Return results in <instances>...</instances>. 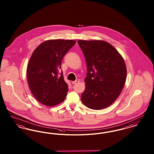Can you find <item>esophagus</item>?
Instances as JSON below:
<instances>
[{"label":"esophagus","mask_w":154,"mask_h":154,"mask_svg":"<svg viewBox=\"0 0 154 154\" xmlns=\"http://www.w3.org/2000/svg\"><path fill=\"white\" fill-rule=\"evenodd\" d=\"M79 81H80L79 80H76L74 81H72V83L73 84H77V83H79Z\"/></svg>","instance_id":"esophagus-1"}]
</instances>
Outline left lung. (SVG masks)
Instances as JSON below:
<instances>
[{
  "label": "left lung",
  "instance_id": "left-lung-1",
  "mask_svg": "<svg viewBox=\"0 0 154 154\" xmlns=\"http://www.w3.org/2000/svg\"><path fill=\"white\" fill-rule=\"evenodd\" d=\"M87 66L82 103L93 110H101L114 102L126 79L124 59L111 45L103 40H78Z\"/></svg>",
  "mask_w": 154,
  "mask_h": 154
}]
</instances>
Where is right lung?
<instances>
[{"label":"right lung","mask_w":154,"mask_h":154,"mask_svg":"<svg viewBox=\"0 0 154 154\" xmlns=\"http://www.w3.org/2000/svg\"><path fill=\"white\" fill-rule=\"evenodd\" d=\"M75 43L73 40H46L32 54L27 66L28 83L32 95L45 106H56L66 98L68 86L59 70L63 57Z\"/></svg>","instance_id":"obj_1"}]
</instances>
